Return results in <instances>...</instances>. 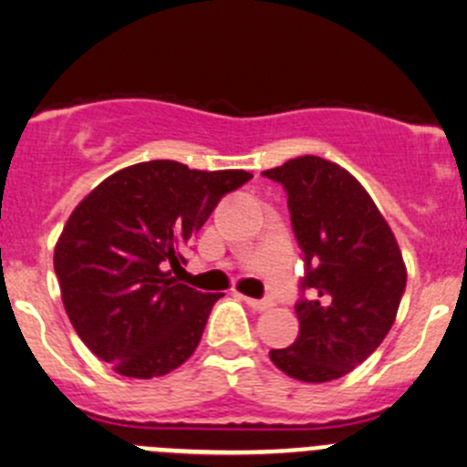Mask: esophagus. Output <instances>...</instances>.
<instances>
[{
  "label": "esophagus",
  "mask_w": 467,
  "mask_h": 467,
  "mask_svg": "<svg viewBox=\"0 0 467 467\" xmlns=\"http://www.w3.org/2000/svg\"><path fill=\"white\" fill-rule=\"evenodd\" d=\"M244 301H246L248 307H253V310H269L274 303L269 301V298H251V296H244Z\"/></svg>",
  "instance_id": "34e87169"
}]
</instances>
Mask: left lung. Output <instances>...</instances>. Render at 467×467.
I'll use <instances>...</instances> for the list:
<instances>
[{"label": "left lung", "instance_id": "left-lung-1", "mask_svg": "<svg viewBox=\"0 0 467 467\" xmlns=\"http://www.w3.org/2000/svg\"><path fill=\"white\" fill-rule=\"evenodd\" d=\"M287 192L306 255L298 337L269 358L287 377L326 383L358 368L395 324L406 289L400 244L363 184L342 166L306 155L265 171Z\"/></svg>", "mask_w": 467, "mask_h": 467}]
</instances>
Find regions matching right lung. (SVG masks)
Listing matches in <instances>:
<instances>
[{"mask_svg":"<svg viewBox=\"0 0 467 467\" xmlns=\"http://www.w3.org/2000/svg\"><path fill=\"white\" fill-rule=\"evenodd\" d=\"M246 171H196L155 160L99 182L70 214L54 248L63 307L81 342L130 379L178 369L196 351L212 306L175 280L184 248Z\"/></svg>","mask_w":467,"mask_h":467,"instance_id":"right-lung-1","label":"right lung"}]
</instances>
